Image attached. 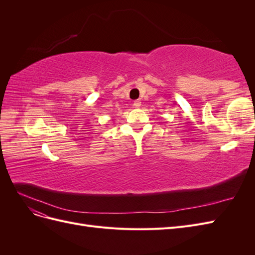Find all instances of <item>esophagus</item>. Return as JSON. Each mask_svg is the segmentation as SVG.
I'll return each instance as SVG.
<instances>
[{
	"instance_id": "obj_1",
	"label": "esophagus",
	"mask_w": 255,
	"mask_h": 255,
	"mask_svg": "<svg viewBox=\"0 0 255 255\" xmlns=\"http://www.w3.org/2000/svg\"><path fill=\"white\" fill-rule=\"evenodd\" d=\"M135 107H140L141 106V102L139 101V100H136V101H134V104H133Z\"/></svg>"
}]
</instances>
